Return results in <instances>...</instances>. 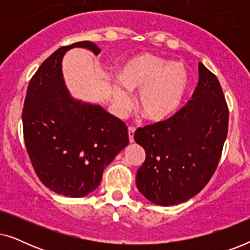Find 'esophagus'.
Returning a JSON list of instances; mask_svg holds the SVG:
<instances>
[{"label": "esophagus", "mask_w": 250, "mask_h": 250, "mask_svg": "<svg viewBox=\"0 0 250 250\" xmlns=\"http://www.w3.org/2000/svg\"><path fill=\"white\" fill-rule=\"evenodd\" d=\"M134 132H135V127H133V126H129V127H128V139H129V142L134 141Z\"/></svg>", "instance_id": "esophagus-1"}]
</instances>
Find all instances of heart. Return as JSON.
Returning a JSON list of instances; mask_svg holds the SVG:
<instances>
[{
  "label": "heart",
  "instance_id": "obj_1",
  "mask_svg": "<svg viewBox=\"0 0 250 250\" xmlns=\"http://www.w3.org/2000/svg\"><path fill=\"white\" fill-rule=\"evenodd\" d=\"M118 81L126 91H139V111L145 118L157 122L170 117L180 108L189 75L183 64L157 54L141 53L125 61L118 71ZM122 88L115 86L114 90L115 102L122 110L129 104L128 94Z\"/></svg>",
  "mask_w": 250,
  "mask_h": 250
}]
</instances>
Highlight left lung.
Instances as JSON below:
<instances>
[{"mask_svg": "<svg viewBox=\"0 0 250 250\" xmlns=\"http://www.w3.org/2000/svg\"><path fill=\"white\" fill-rule=\"evenodd\" d=\"M192 99L172 117L136 129L146 150L136 187L146 199L172 206L196 196L217 168L228 135L229 109L217 77L203 63Z\"/></svg>", "mask_w": 250, "mask_h": 250, "instance_id": "8db88e82", "label": "left lung"}]
</instances>
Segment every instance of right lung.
I'll use <instances>...</instances> for the list:
<instances>
[{
	"instance_id": "right-lung-1",
	"label": "right lung",
	"mask_w": 250,
	"mask_h": 250,
	"mask_svg": "<svg viewBox=\"0 0 250 250\" xmlns=\"http://www.w3.org/2000/svg\"><path fill=\"white\" fill-rule=\"evenodd\" d=\"M73 47L101 52L84 41L60 47L44 60L27 87L22 127L27 153L41 182L58 194L80 198L97 189L104 169L129 140L124 122L68 93L61 60Z\"/></svg>"
}]
</instances>
